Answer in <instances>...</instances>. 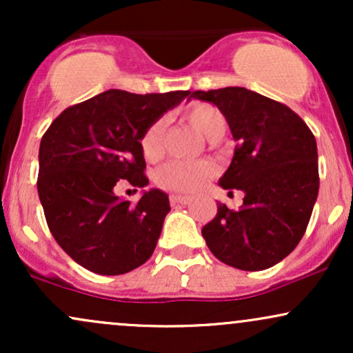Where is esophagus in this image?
Returning a JSON list of instances; mask_svg holds the SVG:
<instances>
[{
	"label": "esophagus",
	"instance_id": "1",
	"mask_svg": "<svg viewBox=\"0 0 353 353\" xmlns=\"http://www.w3.org/2000/svg\"><path fill=\"white\" fill-rule=\"evenodd\" d=\"M169 199H171V204L172 205H185V204H189V202H190V197H188V196H177V194H172V196L169 197Z\"/></svg>",
	"mask_w": 353,
	"mask_h": 353
}]
</instances>
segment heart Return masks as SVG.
<instances>
[{
    "label": "heart",
    "mask_w": 353,
    "mask_h": 353,
    "mask_svg": "<svg viewBox=\"0 0 353 353\" xmlns=\"http://www.w3.org/2000/svg\"><path fill=\"white\" fill-rule=\"evenodd\" d=\"M189 121L202 136L209 141H217L225 134L228 123L216 106L208 103H196L184 112ZM165 119H156L141 136V149L148 161H157L164 152ZM216 174L212 164L204 161H171L164 164L156 174V182L165 190L176 194H192L199 190L210 177Z\"/></svg>",
    "instance_id": "1"
}]
</instances>
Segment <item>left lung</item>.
<instances>
[{
	"instance_id": "left-lung-1",
	"label": "left lung",
	"mask_w": 353,
	"mask_h": 353,
	"mask_svg": "<svg viewBox=\"0 0 353 353\" xmlns=\"http://www.w3.org/2000/svg\"><path fill=\"white\" fill-rule=\"evenodd\" d=\"M216 104L237 141L232 163L219 185L244 192L239 210L217 204L202 228L221 262L241 270H264L297 247L319 196L317 143L309 125L285 104L245 88L192 91Z\"/></svg>"
}]
</instances>
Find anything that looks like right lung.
<instances>
[{
    "mask_svg": "<svg viewBox=\"0 0 353 353\" xmlns=\"http://www.w3.org/2000/svg\"><path fill=\"white\" fill-rule=\"evenodd\" d=\"M190 91L132 94L109 89L64 109L39 144L38 194L52 237L74 262L101 275L134 270L151 257L171 210L151 189L137 204L117 184H149L141 136Z\"/></svg>",
    "mask_w": 353,
    "mask_h": 353,
    "instance_id": "right-lung-1",
    "label": "right lung"
}]
</instances>
